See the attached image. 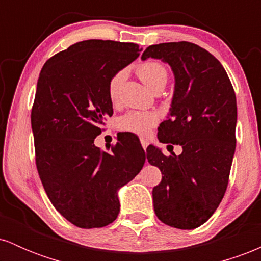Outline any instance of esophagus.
<instances>
[{"instance_id": "34e87169", "label": "esophagus", "mask_w": 261, "mask_h": 261, "mask_svg": "<svg viewBox=\"0 0 261 261\" xmlns=\"http://www.w3.org/2000/svg\"><path fill=\"white\" fill-rule=\"evenodd\" d=\"M141 145H142V147L146 149V148H147V146H148V140L143 139V137H142V139H141Z\"/></svg>"}]
</instances>
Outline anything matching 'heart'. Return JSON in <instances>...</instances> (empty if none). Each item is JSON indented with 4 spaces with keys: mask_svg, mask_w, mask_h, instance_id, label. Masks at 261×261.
Instances as JSON below:
<instances>
[{
    "mask_svg": "<svg viewBox=\"0 0 261 261\" xmlns=\"http://www.w3.org/2000/svg\"><path fill=\"white\" fill-rule=\"evenodd\" d=\"M137 74L140 80L145 83L152 91L163 89L168 80V72L161 62L147 61L141 64L137 67ZM124 73H116L110 80L109 87H108V94L112 101L118 99L119 89H120ZM160 115L155 112H140V110H131L122 115L119 119V128L128 133H134L137 135H146L149 128L157 124Z\"/></svg>",
    "mask_w": 261,
    "mask_h": 261,
    "instance_id": "b5f03b06",
    "label": "heart"
}]
</instances>
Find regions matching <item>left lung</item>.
I'll list each match as a JSON object with an SVG mask.
<instances>
[{"label":"left lung","instance_id":"obj_1","mask_svg":"<svg viewBox=\"0 0 261 261\" xmlns=\"http://www.w3.org/2000/svg\"><path fill=\"white\" fill-rule=\"evenodd\" d=\"M148 58L167 62L175 79L158 140L182 148L169 157L155 146L147 148L149 164L163 175L152 191L154 212L170 227L194 229L214 215L228 185L236 151L234 89L221 62L196 44L151 45L141 56Z\"/></svg>","mask_w":261,"mask_h":261}]
</instances>
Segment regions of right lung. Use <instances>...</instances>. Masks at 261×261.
Here are the masks:
<instances>
[{"label": "right lung", "instance_id": "add662e5", "mask_svg": "<svg viewBox=\"0 0 261 261\" xmlns=\"http://www.w3.org/2000/svg\"><path fill=\"white\" fill-rule=\"evenodd\" d=\"M140 51L134 43L83 40L47 60L39 74L31 116L38 173L54 207L80 228L112 223L118 190L145 164L143 148L124 135L110 152L94 145L113 114L110 80Z\"/></svg>", "mask_w": 261, "mask_h": 261}]
</instances>
